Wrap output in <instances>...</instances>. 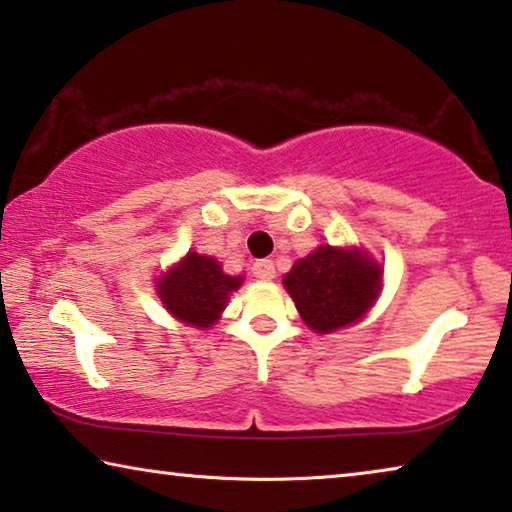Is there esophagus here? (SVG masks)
I'll return each instance as SVG.
<instances>
[{"mask_svg":"<svg viewBox=\"0 0 512 512\" xmlns=\"http://www.w3.org/2000/svg\"><path fill=\"white\" fill-rule=\"evenodd\" d=\"M253 276L259 280H273L276 278V266L271 259H257L253 264Z\"/></svg>","mask_w":512,"mask_h":512,"instance_id":"esophagus-1","label":"esophagus"}]
</instances>
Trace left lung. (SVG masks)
Masks as SVG:
<instances>
[{
  "label": "left lung",
  "mask_w": 512,
  "mask_h": 512,
  "mask_svg": "<svg viewBox=\"0 0 512 512\" xmlns=\"http://www.w3.org/2000/svg\"><path fill=\"white\" fill-rule=\"evenodd\" d=\"M285 287L312 331L331 333L361 319L375 303L381 269L361 250L319 246L299 259Z\"/></svg>",
  "instance_id": "obj_1"
}]
</instances>
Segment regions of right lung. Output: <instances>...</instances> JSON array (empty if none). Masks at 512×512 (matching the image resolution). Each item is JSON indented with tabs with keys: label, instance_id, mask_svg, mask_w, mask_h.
Listing matches in <instances>:
<instances>
[{
	"label": "right lung",
	"instance_id": "obj_1",
	"mask_svg": "<svg viewBox=\"0 0 512 512\" xmlns=\"http://www.w3.org/2000/svg\"><path fill=\"white\" fill-rule=\"evenodd\" d=\"M239 285L241 278L227 276L213 257L188 253L181 264L160 278L158 296L181 322L207 329L220 317L227 296Z\"/></svg>",
	"mask_w": 512,
	"mask_h": 512
}]
</instances>
